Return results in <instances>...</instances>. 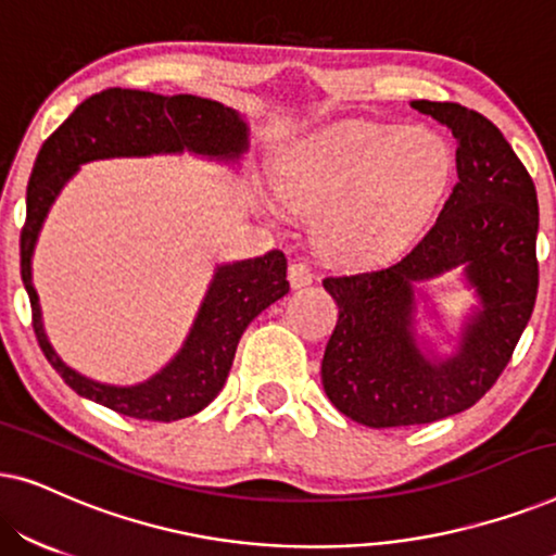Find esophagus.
I'll use <instances>...</instances> for the list:
<instances>
[{"mask_svg":"<svg viewBox=\"0 0 556 556\" xmlns=\"http://www.w3.org/2000/svg\"><path fill=\"white\" fill-rule=\"evenodd\" d=\"M288 280H291L293 288H303L314 280V273H311V268L303 261H293L288 265Z\"/></svg>","mask_w":556,"mask_h":556,"instance_id":"obj_1","label":"esophagus"}]
</instances>
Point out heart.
Here are the masks:
<instances>
[{
	"label": "heart",
	"mask_w": 556,
	"mask_h": 556,
	"mask_svg": "<svg viewBox=\"0 0 556 556\" xmlns=\"http://www.w3.org/2000/svg\"><path fill=\"white\" fill-rule=\"evenodd\" d=\"M453 177V147L435 128L354 124L288 151L276 192L288 207L324 212L318 232L331 255L371 263L428 227Z\"/></svg>",
	"instance_id": "obj_1"
}]
</instances>
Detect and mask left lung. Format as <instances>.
Returning <instances> with one entry per match:
<instances>
[{"label": "left lung", "instance_id": "8db88e82", "mask_svg": "<svg viewBox=\"0 0 556 556\" xmlns=\"http://www.w3.org/2000/svg\"><path fill=\"white\" fill-rule=\"evenodd\" d=\"M458 139V185L417 245L384 268L324 278L339 318L321 362L333 407L367 428H405L473 407L506 369L539 288V202L527 166L504 134L460 103L413 101ZM453 267L482 308L447 361L421 354L414 289Z\"/></svg>", "mask_w": 556, "mask_h": 556}]
</instances>
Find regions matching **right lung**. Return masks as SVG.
Instances as JSON below:
<instances>
[{
  "label": "right lung",
  "instance_id": "1",
  "mask_svg": "<svg viewBox=\"0 0 556 556\" xmlns=\"http://www.w3.org/2000/svg\"><path fill=\"white\" fill-rule=\"evenodd\" d=\"M185 149L232 162L248 149V124L232 109L210 98L109 88L83 101L42 143L27 185L20 268L33 306L37 344L52 369L80 397L136 420H181L197 415L217 397L230 375L242 331L291 288L286 280V255L270 250L263 257L219 265L179 354L147 382L111 387L78 375L50 346L42 329L40 299L33 286V253L52 202L80 164L93 159L172 154Z\"/></svg>",
  "mask_w": 556,
  "mask_h": 556
}]
</instances>
